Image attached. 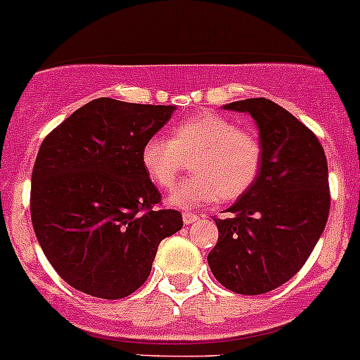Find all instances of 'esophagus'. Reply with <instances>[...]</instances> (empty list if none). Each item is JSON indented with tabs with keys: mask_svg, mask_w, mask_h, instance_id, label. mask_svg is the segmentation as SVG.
<instances>
[{
	"mask_svg": "<svg viewBox=\"0 0 360 360\" xmlns=\"http://www.w3.org/2000/svg\"><path fill=\"white\" fill-rule=\"evenodd\" d=\"M198 219H200V217H198L196 214L184 212V223H186V225H193V223H196Z\"/></svg>",
	"mask_w": 360,
	"mask_h": 360,
	"instance_id": "34e87169",
	"label": "esophagus"
}]
</instances>
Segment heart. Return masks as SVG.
Masks as SVG:
<instances>
[{
  "label": "heart",
  "mask_w": 360,
  "mask_h": 360,
  "mask_svg": "<svg viewBox=\"0 0 360 360\" xmlns=\"http://www.w3.org/2000/svg\"><path fill=\"white\" fill-rule=\"evenodd\" d=\"M191 160V174L178 184L169 203L180 209L232 202L255 184L262 166V143L229 117L198 114L171 128V139L153 135L141 150V164L158 189H171Z\"/></svg>",
  "instance_id": "b5f03b06"
}]
</instances>
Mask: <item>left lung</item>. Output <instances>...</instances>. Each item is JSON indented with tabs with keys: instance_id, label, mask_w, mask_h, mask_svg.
Here are the masks:
<instances>
[{
	"instance_id": "obj_1",
	"label": "left lung",
	"mask_w": 360,
	"mask_h": 360,
	"mask_svg": "<svg viewBox=\"0 0 360 360\" xmlns=\"http://www.w3.org/2000/svg\"><path fill=\"white\" fill-rule=\"evenodd\" d=\"M225 110L250 114L259 128L262 166L255 184L216 219V246L207 257L221 285L237 295L280 288L307 262L325 230L330 193L318 137L266 98L233 101Z\"/></svg>"
}]
</instances>
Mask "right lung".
Here are the masks:
<instances>
[{
    "label": "right lung",
    "mask_w": 360,
    "mask_h": 360,
    "mask_svg": "<svg viewBox=\"0 0 360 360\" xmlns=\"http://www.w3.org/2000/svg\"><path fill=\"white\" fill-rule=\"evenodd\" d=\"M174 105L98 98L42 141L32 173V225L55 271L105 300L131 295L150 276L160 240L184 226L178 210L153 209L160 193L141 150Z\"/></svg>",
    "instance_id": "add662e5"
}]
</instances>
